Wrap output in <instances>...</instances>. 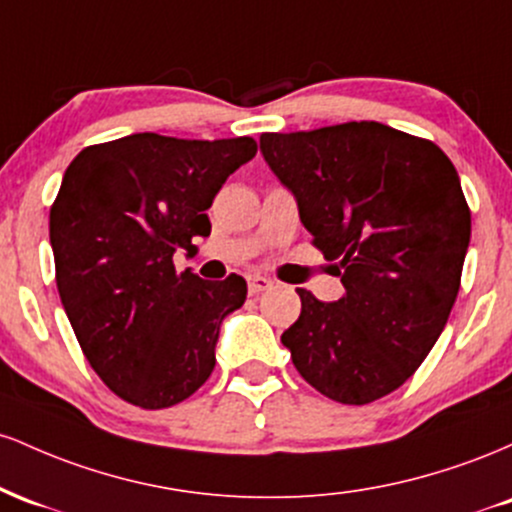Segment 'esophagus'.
Here are the masks:
<instances>
[{
  "label": "esophagus",
  "mask_w": 512,
  "mask_h": 512,
  "mask_svg": "<svg viewBox=\"0 0 512 512\" xmlns=\"http://www.w3.org/2000/svg\"><path fill=\"white\" fill-rule=\"evenodd\" d=\"M272 289V281L267 279V276H260V274H250L248 276V291L255 296V293H262V291H269Z\"/></svg>",
  "instance_id": "34e87169"
}]
</instances>
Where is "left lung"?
<instances>
[{"label":"left lung","instance_id":"8db88e82","mask_svg":"<svg viewBox=\"0 0 512 512\" xmlns=\"http://www.w3.org/2000/svg\"><path fill=\"white\" fill-rule=\"evenodd\" d=\"M260 151L346 291L322 303L298 289L301 317L281 344L334 402L390 395L424 363L460 291L472 236L460 175L433 142L380 122L262 134Z\"/></svg>","mask_w":512,"mask_h":512}]
</instances>
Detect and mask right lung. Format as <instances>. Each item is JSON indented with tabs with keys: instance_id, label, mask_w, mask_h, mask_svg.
<instances>
[{
	"instance_id": "obj_1",
	"label": "right lung",
	"mask_w": 512,
	"mask_h": 512,
	"mask_svg": "<svg viewBox=\"0 0 512 512\" xmlns=\"http://www.w3.org/2000/svg\"><path fill=\"white\" fill-rule=\"evenodd\" d=\"M255 139L154 132L86 146L50 209L57 291L91 368L117 397L166 409L207 383L223 320L248 296L243 276L175 272L178 250L211 231L204 214Z\"/></svg>"
}]
</instances>
